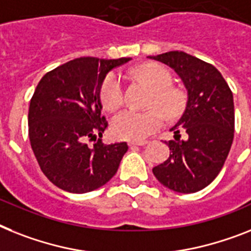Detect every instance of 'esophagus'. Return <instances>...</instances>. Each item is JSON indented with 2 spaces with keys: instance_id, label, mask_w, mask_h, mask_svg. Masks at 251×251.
Wrapping results in <instances>:
<instances>
[{
  "instance_id": "esophagus-1",
  "label": "esophagus",
  "mask_w": 251,
  "mask_h": 251,
  "mask_svg": "<svg viewBox=\"0 0 251 251\" xmlns=\"http://www.w3.org/2000/svg\"><path fill=\"white\" fill-rule=\"evenodd\" d=\"M148 141H129V146H145Z\"/></svg>"
}]
</instances>
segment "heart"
I'll return each instance as SVG.
<instances>
[{"mask_svg": "<svg viewBox=\"0 0 251 251\" xmlns=\"http://www.w3.org/2000/svg\"><path fill=\"white\" fill-rule=\"evenodd\" d=\"M138 79L152 88L148 110L138 111L127 109L115 115L111 122L113 133L118 138L126 140H142L164 124L165 114L175 118L182 113L186 99L182 91L172 84V74L169 70L159 64H146L136 72ZM101 102L107 110H117L126 100V84L123 75L119 72H110L105 78L100 88ZM165 111L163 112L161 109Z\"/></svg>", "mask_w": 251, "mask_h": 251, "instance_id": "heart-1", "label": "heart"}]
</instances>
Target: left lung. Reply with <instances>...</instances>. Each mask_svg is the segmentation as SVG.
I'll return each mask as SVG.
<instances>
[{
  "instance_id": "left-lung-1",
  "label": "left lung",
  "mask_w": 251,
  "mask_h": 251,
  "mask_svg": "<svg viewBox=\"0 0 251 251\" xmlns=\"http://www.w3.org/2000/svg\"><path fill=\"white\" fill-rule=\"evenodd\" d=\"M150 59L175 69L187 88L185 113L171 129L175 140L168 142L169 158L152 168V173L176 192L200 191L218 176L232 145V91L217 68L195 56L169 51Z\"/></svg>"
}]
</instances>
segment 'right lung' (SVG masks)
<instances>
[{"mask_svg":"<svg viewBox=\"0 0 251 251\" xmlns=\"http://www.w3.org/2000/svg\"><path fill=\"white\" fill-rule=\"evenodd\" d=\"M129 60L78 57L39 80L29 105V140L43 175L64 191H93L117 173L128 145L102 144L109 124L100 88L111 69Z\"/></svg>","mask_w":251,"mask_h":251,"instance_id":"obj_1","label":"right lung"}]
</instances>
